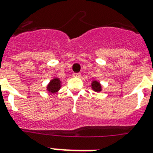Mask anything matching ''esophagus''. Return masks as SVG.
Wrapping results in <instances>:
<instances>
[{"mask_svg": "<svg viewBox=\"0 0 153 153\" xmlns=\"http://www.w3.org/2000/svg\"><path fill=\"white\" fill-rule=\"evenodd\" d=\"M73 76L74 77H80L81 76V74L80 73H74Z\"/></svg>", "mask_w": 153, "mask_h": 153, "instance_id": "esophagus-1", "label": "esophagus"}]
</instances>
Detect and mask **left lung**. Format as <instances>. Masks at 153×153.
<instances>
[{"instance_id":"obj_1","label":"left lung","mask_w":153,"mask_h":153,"mask_svg":"<svg viewBox=\"0 0 153 153\" xmlns=\"http://www.w3.org/2000/svg\"><path fill=\"white\" fill-rule=\"evenodd\" d=\"M92 88L96 92H100L102 90V87H101L100 83L97 81H93V83H92Z\"/></svg>"}]
</instances>
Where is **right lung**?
<instances>
[{"label": "right lung", "mask_w": 153, "mask_h": 153, "mask_svg": "<svg viewBox=\"0 0 153 153\" xmlns=\"http://www.w3.org/2000/svg\"><path fill=\"white\" fill-rule=\"evenodd\" d=\"M60 88V81L59 79H54L47 85V90L50 93H56Z\"/></svg>", "instance_id": "obj_1"}]
</instances>
